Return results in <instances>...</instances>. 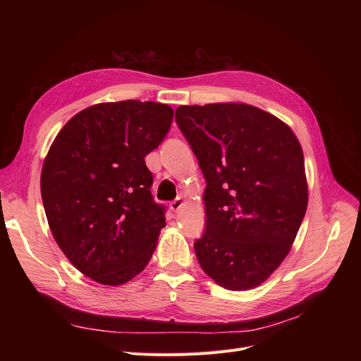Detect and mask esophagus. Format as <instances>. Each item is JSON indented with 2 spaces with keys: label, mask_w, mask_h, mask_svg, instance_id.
<instances>
[{
  "label": "esophagus",
  "mask_w": 361,
  "mask_h": 361,
  "mask_svg": "<svg viewBox=\"0 0 361 361\" xmlns=\"http://www.w3.org/2000/svg\"><path fill=\"white\" fill-rule=\"evenodd\" d=\"M182 204H183L182 197L174 199V200L170 203V209H171V211H174V212H178V211L180 209V207H182Z\"/></svg>",
  "instance_id": "esophagus-1"
}]
</instances>
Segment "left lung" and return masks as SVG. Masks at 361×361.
Segmentation results:
<instances>
[{
  "instance_id": "8db88e82",
  "label": "left lung",
  "mask_w": 361,
  "mask_h": 361,
  "mask_svg": "<svg viewBox=\"0 0 361 361\" xmlns=\"http://www.w3.org/2000/svg\"><path fill=\"white\" fill-rule=\"evenodd\" d=\"M174 118L206 180L199 264L226 289H253L286 257L307 209L298 140L245 104L182 105Z\"/></svg>"
}]
</instances>
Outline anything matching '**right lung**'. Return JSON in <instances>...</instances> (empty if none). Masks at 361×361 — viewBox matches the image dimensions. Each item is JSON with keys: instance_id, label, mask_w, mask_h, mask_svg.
<instances>
[{"instance_id": "add662e5", "label": "right lung", "mask_w": 361, "mask_h": 361, "mask_svg": "<svg viewBox=\"0 0 361 361\" xmlns=\"http://www.w3.org/2000/svg\"><path fill=\"white\" fill-rule=\"evenodd\" d=\"M166 104L122 101L85 108L64 125L43 162L51 232L72 265L118 286L146 268L166 226L145 158L171 126Z\"/></svg>"}]
</instances>
